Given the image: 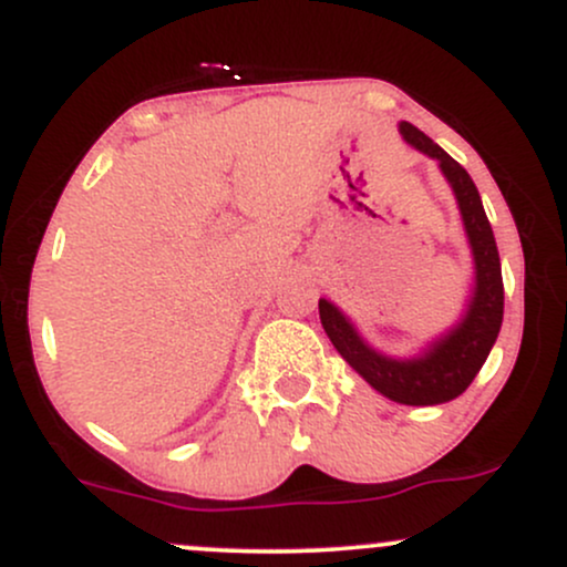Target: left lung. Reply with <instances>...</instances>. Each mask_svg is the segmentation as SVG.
I'll list each match as a JSON object with an SVG mask.
<instances>
[{
    "label": "left lung",
    "mask_w": 567,
    "mask_h": 567,
    "mask_svg": "<svg viewBox=\"0 0 567 567\" xmlns=\"http://www.w3.org/2000/svg\"><path fill=\"white\" fill-rule=\"evenodd\" d=\"M400 133L410 146L440 162V171L458 202L474 258V288L464 317L445 336H440L419 357H410V360H394V357L375 351L357 333L349 317L328 298H320V320L338 354L375 392L400 402V405H442L470 389L496 343L501 320H504V279H501L496 237H493L491 220L485 216L483 199H480L470 173L410 122H400Z\"/></svg>",
    "instance_id": "1"
}]
</instances>
